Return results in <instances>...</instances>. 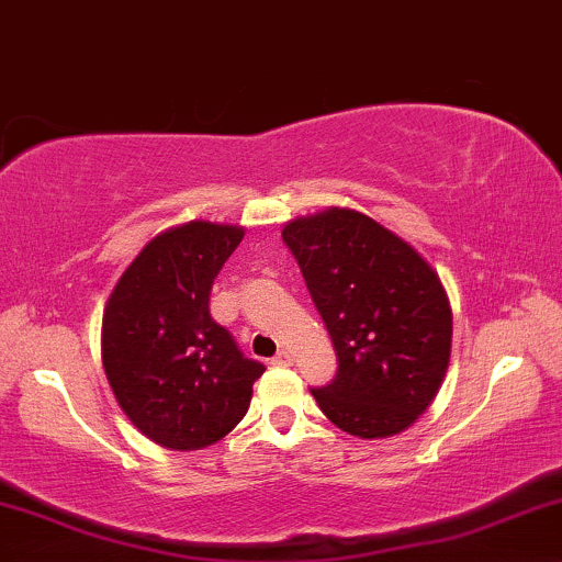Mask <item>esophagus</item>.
Returning a JSON list of instances; mask_svg holds the SVG:
<instances>
[{
    "label": "esophagus",
    "instance_id": "34e87169",
    "mask_svg": "<svg viewBox=\"0 0 562 562\" xmlns=\"http://www.w3.org/2000/svg\"><path fill=\"white\" fill-rule=\"evenodd\" d=\"M272 366H280V368H288V366H293V352L290 350H280L272 358Z\"/></svg>",
    "mask_w": 562,
    "mask_h": 562
}]
</instances>
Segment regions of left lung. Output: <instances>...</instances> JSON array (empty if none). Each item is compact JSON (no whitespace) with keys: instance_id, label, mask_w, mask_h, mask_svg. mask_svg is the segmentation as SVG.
<instances>
[{"instance_id":"obj_1","label":"left lung","mask_w":562,"mask_h":562,"mask_svg":"<svg viewBox=\"0 0 562 562\" xmlns=\"http://www.w3.org/2000/svg\"><path fill=\"white\" fill-rule=\"evenodd\" d=\"M282 240L337 352V375L311 389L345 432L389 438L436 400L451 358V305L438 274L407 240L363 212L297 217Z\"/></svg>"}]
</instances>
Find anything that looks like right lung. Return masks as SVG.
I'll use <instances>...</instances> for the list:
<instances>
[{
  "instance_id": "right-lung-1",
  "label": "right lung",
  "mask_w": 562,
  "mask_h": 562,
  "mask_svg": "<svg viewBox=\"0 0 562 562\" xmlns=\"http://www.w3.org/2000/svg\"><path fill=\"white\" fill-rule=\"evenodd\" d=\"M240 238L238 225L204 220L160 233L105 303V379L134 428L166 449L196 451L228 436L265 373L210 314L212 282Z\"/></svg>"
}]
</instances>
